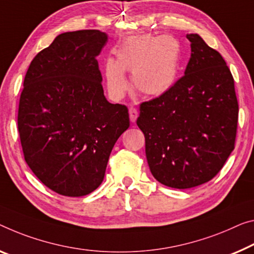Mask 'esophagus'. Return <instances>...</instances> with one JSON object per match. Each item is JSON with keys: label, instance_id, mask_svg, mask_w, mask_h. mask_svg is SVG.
I'll list each match as a JSON object with an SVG mask.
<instances>
[{"label": "esophagus", "instance_id": "obj_1", "mask_svg": "<svg viewBox=\"0 0 254 254\" xmlns=\"http://www.w3.org/2000/svg\"><path fill=\"white\" fill-rule=\"evenodd\" d=\"M138 117V112H137V109L135 107H130L129 108V118H130V122L131 123H135L136 119H137Z\"/></svg>", "mask_w": 254, "mask_h": 254}]
</instances>
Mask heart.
<instances>
[{"label":"heart","mask_w":254,"mask_h":254,"mask_svg":"<svg viewBox=\"0 0 254 254\" xmlns=\"http://www.w3.org/2000/svg\"><path fill=\"white\" fill-rule=\"evenodd\" d=\"M116 61L105 62V78L110 93L122 96L128 87L125 71L132 73V84L147 96L165 94L173 87L181 62V44L173 36H142L125 40L115 50Z\"/></svg>","instance_id":"1"}]
</instances>
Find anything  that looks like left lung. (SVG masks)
Here are the masks:
<instances>
[{
    "mask_svg": "<svg viewBox=\"0 0 254 254\" xmlns=\"http://www.w3.org/2000/svg\"><path fill=\"white\" fill-rule=\"evenodd\" d=\"M185 75L165 94L139 104L137 126L153 177L173 189L211 181L235 147L239 102L234 78L220 53L187 34Z\"/></svg>",
    "mask_w": 254,
    "mask_h": 254,
    "instance_id": "8db88e82",
    "label": "left lung"
}]
</instances>
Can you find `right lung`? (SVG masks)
<instances>
[{
  "instance_id": "1",
  "label": "right lung",
  "mask_w": 254,
  "mask_h": 254,
  "mask_svg": "<svg viewBox=\"0 0 254 254\" xmlns=\"http://www.w3.org/2000/svg\"><path fill=\"white\" fill-rule=\"evenodd\" d=\"M108 36L96 29L60 34L36 54L19 101L23 158L40 181L64 196L101 185L128 109L105 99L96 57Z\"/></svg>"
}]
</instances>
